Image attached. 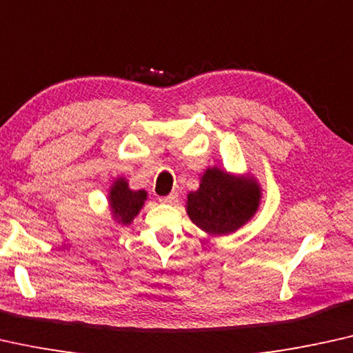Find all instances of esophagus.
I'll return each instance as SVG.
<instances>
[{
	"instance_id": "esophagus-1",
	"label": "esophagus",
	"mask_w": 353,
	"mask_h": 353,
	"mask_svg": "<svg viewBox=\"0 0 353 353\" xmlns=\"http://www.w3.org/2000/svg\"><path fill=\"white\" fill-rule=\"evenodd\" d=\"M160 201L165 203V205H174L177 201V193H170L166 196H160Z\"/></svg>"
}]
</instances>
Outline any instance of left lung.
I'll return each instance as SVG.
<instances>
[{
  "instance_id": "8db88e82",
  "label": "left lung",
  "mask_w": 353,
  "mask_h": 353,
  "mask_svg": "<svg viewBox=\"0 0 353 353\" xmlns=\"http://www.w3.org/2000/svg\"><path fill=\"white\" fill-rule=\"evenodd\" d=\"M261 185L252 176H235L212 166L203 172L198 190L187 195L185 210L208 235H230L259 210Z\"/></svg>"
}]
</instances>
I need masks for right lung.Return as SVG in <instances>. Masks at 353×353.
<instances>
[{"instance_id": "obj_1", "label": "right lung", "mask_w": 353, "mask_h": 353, "mask_svg": "<svg viewBox=\"0 0 353 353\" xmlns=\"http://www.w3.org/2000/svg\"><path fill=\"white\" fill-rule=\"evenodd\" d=\"M147 201L145 190L129 188L126 177H117L108 192V208L118 225H129Z\"/></svg>"}]
</instances>
